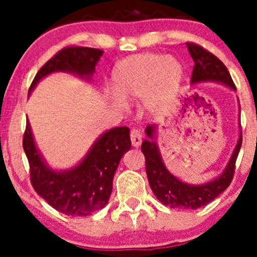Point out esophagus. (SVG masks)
<instances>
[{"label":"esophagus","mask_w":257,"mask_h":257,"mask_svg":"<svg viewBox=\"0 0 257 257\" xmlns=\"http://www.w3.org/2000/svg\"><path fill=\"white\" fill-rule=\"evenodd\" d=\"M142 138H143V136H142V133L138 131V129H132L131 141H132V144H133V147L138 148L139 145L142 144Z\"/></svg>","instance_id":"obj_1"}]
</instances>
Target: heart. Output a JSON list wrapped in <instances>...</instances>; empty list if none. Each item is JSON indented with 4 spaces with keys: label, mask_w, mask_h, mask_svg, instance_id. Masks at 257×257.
I'll list each match as a JSON object with an SVG mask.
<instances>
[{
    "label": "heart",
    "mask_w": 257,
    "mask_h": 257,
    "mask_svg": "<svg viewBox=\"0 0 257 257\" xmlns=\"http://www.w3.org/2000/svg\"><path fill=\"white\" fill-rule=\"evenodd\" d=\"M184 79V67L175 57L145 53L126 57L115 64L110 94L114 105L143 98V107L153 114L168 112L174 104Z\"/></svg>",
    "instance_id": "1"
}]
</instances>
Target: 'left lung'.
<instances>
[{
  "mask_svg": "<svg viewBox=\"0 0 257 257\" xmlns=\"http://www.w3.org/2000/svg\"><path fill=\"white\" fill-rule=\"evenodd\" d=\"M186 47L195 63L193 74H191V84L203 82H217L236 90L229 71L216 56L195 43H186ZM155 129L157 126L154 124L145 128V133L149 137V139H145L142 143V152L145 157V169H147L149 185L160 203L169 208L198 209L205 206L216 196H219L222 191L226 190L234 178L235 163H236L241 143H242L241 132L236 147L224 172L209 183L193 185V184H186L179 180L167 169L158 149V145L154 141Z\"/></svg>",
  "mask_w": 257,
  "mask_h": 257,
  "instance_id": "obj_1",
  "label": "left lung"
}]
</instances>
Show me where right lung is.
Masks as SVG:
<instances>
[{
	"label": "right lung",
	"mask_w": 257,
	"mask_h": 257,
	"mask_svg": "<svg viewBox=\"0 0 257 257\" xmlns=\"http://www.w3.org/2000/svg\"><path fill=\"white\" fill-rule=\"evenodd\" d=\"M103 51L89 47H66L54 54L38 71L31 84L53 72H68L90 80ZM129 128L116 126L103 133L82 162L63 172L51 169L37 149L30 123L23 134V149L30 163L33 189L56 210L71 216H87L107 205L113 189V178L124 153L131 149Z\"/></svg>",
	"instance_id": "1"
}]
</instances>
